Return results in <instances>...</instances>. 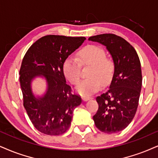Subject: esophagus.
<instances>
[{"mask_svg": "<svg viewBox=\"0 0 158 158\" xmlns=\"http://www.w3.org/2000/svg\"><path fill=\"white\" fill-rule=\"evenodd\" d=\"M82 99H83V101H85V102H86V101H88V100H90V97H83Z\"/></svg>", "mask_w": 158, "mask_h": 158, "instance_id": "obj_1", "label": "esophagus"}]
</instances>
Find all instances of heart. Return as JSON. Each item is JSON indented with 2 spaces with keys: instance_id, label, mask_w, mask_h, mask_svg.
I'll use <instances>...</instances> for the list:
<instances>
[{
  "instance_id": "obj_1",
  "label": "heart",
  "mask_w": 158,
  "mask_h": 158,
  "mask_svg": "<svg viewBox=\"0 0 158 158\" xmlns=\"http://www.w3.org/2000/svg\"><path fill=\"white\" fill-rule=\"evenodd\" d=\"M90 66L88 78L77 85L75 90L83 97H90L100 90L103 84L112 79L114 73V63L111 58L106 56V52L100 47L88 44L77 52V60L73 57L66 58L62 65V71L66 79L76 85L81 80L80 64Z\"/></svg>"
}]
</instances>
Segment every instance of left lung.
I'll return each mask as SVG.
<instances>
[{
	"mask_svg": "<svg viewBox=\"0 0 158 158\" xmlns=\"http://www.w3.org/2000/svg\"><path fill=\"white\" fill-rule=\"evenodd\" d=\"M106 47L114 63V73L109 89L97 97L99 108L93 116L101 132L122 131L135 116L142 85L141 62L135 50L121 36L103 34L89 38Z\"/></svg>",
	"mask_w": 158,
	"mask_h": 158,
	"instance_id": "left-lung-1",
	"label": "left lung"
}]
</instances>
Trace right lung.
I'll return each instance as SVG.
<instances>
[{"label":"right lung","instance_id":"right-lung-1","mask_svg":"<svg viewBox=\"0 0 158 158\" xmlns=\"http://www.w3.org/2000/svg\"><path fill=\"white\" fill-rule=\"evenodd\" d=\"M85 37L48 35L29 48L19 69L23 106L33 125L41 133L59 135L69 128L73 113L82 102L66 83L62 65L66 58L83 43ZM36 77L46 80V92L36 98L31 82Z\"/></svg>","mask_w":158,"mask_h":158}]
</instances>
